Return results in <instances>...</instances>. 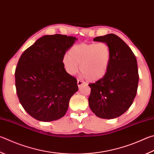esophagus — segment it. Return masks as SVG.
Masks as SVG:
<instances>
[{
    "instance_id": "esophagus-1",
    "label": "esophagus",
    "mask_w": 154,
    "mask_h": 154,
    "mask_svg": "<svg viewBox=\"0 0 154 154\" xmlns=\"http://www.w3.org/2000/svg\"><path fill=\"white\" fill-rule=\"evenodd\" d=\"M83 85H86V83L83 82L82 80H80V79H77V85L79 88H80L81 86H82Z\"/></svg>"
}]
</instances>
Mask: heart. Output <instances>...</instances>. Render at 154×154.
<instances>
[{
  "mask_svg": "<svg viewBox=\"0 0 154 154\" xmlns=\"http://www.w3.org/2000/svg\"><path fill=\"white\" fill-rule=\"evenodd\" d=\"M111 57V49L106 43H82L70 49L63 57V63L69 74L76 73L80 65L83 76L96 82L107 73Z\"/></svg>",
  "mask_w": 154,
  "mask_h": 154,
  "instance_id": "1",
  "label": "heart"
}]
</instances>
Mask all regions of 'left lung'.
Listing matches in <instances>:
<instances>
[{
  "instance_id": "1",
  "label": "left lung",
  "mask_w": 154,
  "mask_h": 154,
  "mask_svg": "<svg viewBox=\"0 0 154 154\" xmlns=\"http://www.w3.org/2000/svg\"><path fill=\"white\" fill-rule=\"evenodd\" d=\"M94 41L108 44L112 57L105 76L89 84V106L97 117L115 119L130 108L136 96L139 82L137 59L129 46L113 33L98 36Z\"/></svg>"
}]
</instances>
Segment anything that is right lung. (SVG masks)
I'll list each match as a JSON object with an SVG mask.
<instances>
[{
  "label": "right lung",
  "mask_w": 154,
  "mask_h": 154,
  "mask_svg": "<svg viewBox=\"0 0 154 154\" xmlns=\"http://www.w3.org/2000/svg\"><path fill=\"white\" fill-rule=\"evenodd\" d=\"M77 40L66 35H44L19 58L15 73L17 94L25 110L38 121L62 118L78 90L77 79L63 63L65 52Z\"/></svg>",
  "instance_id": "right-lung-1"
}]
</instances>
